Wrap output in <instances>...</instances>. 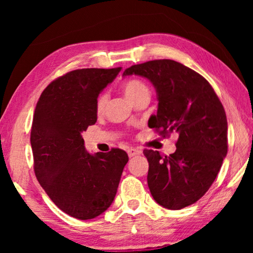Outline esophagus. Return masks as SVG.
I'll return each instance as SVG.
<instances>
[{
	"instance_id": "obj_1",
	"label": "esophagus",
	"mask_w": 253,
	"mask_h": 253,
	"mask_svg": "<svg viewBox=\"0 0 253 253\" xmlns=\"http://www.w3.org/2000/svg\"><path fill=\"white\" fill-rule=\"evenodd\" d=\"M139 154H141V150H139V148L131 147V148H129V150H127V155H129L130 158L136 157V155H139Z\"/></svg>"
}]
</instances>
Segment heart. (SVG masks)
I'll return each instance as SVG.
<instances>
[{"instance_id": "obj_1", "label": "heart", "mask_w": 253, "mask_h": 253, "mask_svg": "<svg viewBox=\"0 0 253 253\" xmlns=\"http://www.w3.org/2000/svg\"><path fill=\"white\" fill-rule=\"evenodd\" d=\"M124 93H126L127 98H129L131 101H136L138 98H140L141 95L144 94H150V88L148 86L145 84L143 81H139V79H131V81H127L126 84H124ZM107 101H108V95L107 93H101L96 99V112L101 113L105 110Z\"/></svg>"}]
</instances>
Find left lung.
<instances>
[{"instance_id": "left-lung-1", "label": "left lung", "mask_w": 253, "mask_h": 253, "mask_svg": "<svg viewBox=\"0 0 253 253\" xmlns=\"http://www.w3.org/2000/svg\"><path fill=\"white\" fill-rule=\"evenodd\" d=\"M147 78L157 89L158 112L148 126L177 134L176 151L161 155L144 150L147 184L159 205L181 210L207 192L228 151L226 112L209 82L172 60H154L127 68L123 76Z\"/></svg>"}]
</instances>
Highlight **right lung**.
I'll return each instance as SVG.
<instances>
[{
	"mask_svg": "<svg viewBox=\"0 0 253 253\" xmlns=\"http://www.w3.org/2000/svg\"><path fill=\"white\" fill-rule=\"evenodd\" d=\"M120 71L91 68L68 72L43 89L34 110V172L55 205L79 220L96 217L112 205L129 160L120 148L89 154L82 137L98 119L99 93Z\"/></svg>",
	"mask_w": 253,
	"mask_h": 253,
	"instance_id": "obj_1",
	"label": "right lung"
}]
</instances>
